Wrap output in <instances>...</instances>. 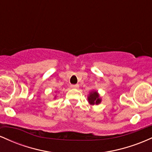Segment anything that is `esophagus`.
<instances>
[{"label":"esophagus","mask_w":152,"mask_h":152,"mask_svg":"<svg viewBox=\"0 0 152 152\" xmlns=\"http://www.w3.org/2000/svg\"><path fill=\"white\" fill-rule=\"evenodd\" d=\"M71 88H78V84H75V85H71Z\"/></svg>","instance_id":"obj_1"}]
</instances>
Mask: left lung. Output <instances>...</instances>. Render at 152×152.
I'll use <instances>...</instances> for the list:
<instances>
[{"label": "left lung", "mask_w": 152, "mask_h": 152, "mask_svg": "<svg viewBox=\"0 0 152 152\" xmlns=\"http://www.w3.org/2000/svg\"><path fill=\"white\" fill-rule=\"evenodd\" d=\"M88 101L91 105H94V104L98 105L102 102V99L99 96L98 92L96 91H93L90 92L88 96Z\"/></svg>", "instance_id": "1"}]
</instances>
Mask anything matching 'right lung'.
I'll return each mask as SVG.
<instances>
[{
    "label": "right lung",
    "mask_w": 152,
    "mask_h": 152,
    "mask_svg": "<svg viewBox=\"0 0 152 152\" xmlns=\"http://www.w3.org/2000/svg\"><path fill=\"white\" fill-rule=\"evenodd\" d=\"M55 98H56V96H55Z\"/></svg>",
    "instance_id": "right-lung-1"
}]
</instances>
